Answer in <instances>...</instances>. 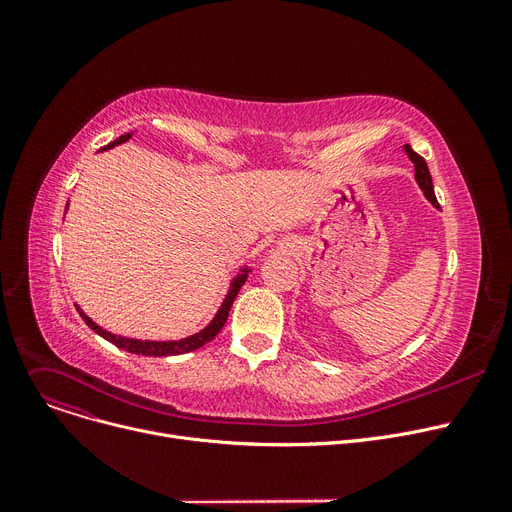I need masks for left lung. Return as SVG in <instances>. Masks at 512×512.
Wrapping results in <instances>:
<instances>
[{
    "label": "left lung",
    "instance_id": "8db88e82",
    "mask_svg": "<svg viewBox=\"0 0 512 512\" xmlns=\"http://www.w3.org/2000/svg\"><path fill=\"white\" fill-rule=\"evenodd\" d=\"M405 151H407L409 159L415 164V180H417L419 188L423 191V195H425L429 201H432L434 207H440V205H438V199H436V193H434L432 174H429V168H427V164H425V159H423L419 153H415V151L411 149V145H405Z\"/></svg>",
    "mask_w": 512,
    "mask_h": 512
}]
</instances>
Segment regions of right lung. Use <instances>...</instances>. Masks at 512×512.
Instances as JSON below:
<instances>
[{"instance_id":"right-lung-1","label":"right lung","mask_w":512,"mask_h":512,"mask_svg":"<svg viewBox=\"0 0 512 512\" xmlns=\"http://www.w3.org/2000/svg\"><path fill=\"white\" fill-rule=\"evenodd\" d=\"M130 137H132V132H126V134H122V137H118L116 141H112V143L107 145V147H103L101 151H105V149H112V147H116V145H122V143H126ZM66 209H68V203H66ZM247 276H249V267H242L240 274L234 278V282H232V286H230V290H228V294H226V299H224V303H222L220 311L215 313V317L211 319V324H209L207 328H203L199 334H193V336L182 338V340L157 342V340H134V338L116 336V334H112V332L103 330L101 326H97L95 321H93L91 317H87V315H85V311L80 309L78 305H76V309H78L80 317L85 319V324H87L93 332H97V334H99L101 338H105L107 342L116 344L118 348H124V351H128V353H134V355H145V357H170V355H182V353L197 351V348H201L203 344H207L209 340H213L215 336H218V332H220V330L224 328V324H226L228 313H230V307H232V303H234V299H236V294H238L240 286L247 282Z\"/></svg>"}]
</instances>
